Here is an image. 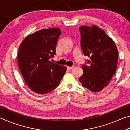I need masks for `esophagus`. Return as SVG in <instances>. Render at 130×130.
<instances>
[{
    "label": "esophagus",
    "mask_w": 130,
    "mask_h": 130,
    "mask_svg": "<svg viewBox=\"0 0 130 130\" xmlns=\"http://www.w3.org/2000/svg\"><path fill=\"white\" fill-rule=\"evenodd\" d=\"M73 67H67V69L68 70H71L72 69H73Z\"/></svg>",
    "instance_id": "obj_1"
}]
</instances>
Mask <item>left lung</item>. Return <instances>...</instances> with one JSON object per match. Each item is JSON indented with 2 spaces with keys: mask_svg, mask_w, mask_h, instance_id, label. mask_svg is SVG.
Segmentation results:
<instances>
[{
  "mask_svg": "<svg viewBox=\"0 0 130 130\" xmlns=\"http://www.w3.org/2000/svg\"><path fill=\"white\" fill-rule=\"evenodd\" d=\"M81 47L89 57L82 65L83 75L79 81L91 92H98L108 84L116 70L118 52L115 43L97 26H81Z\"/></svg>",
  "mask_w": 130,
  "mask_h": 130,
  "instance_id": "left-lung-1",
  "label": "left lung"
}]
</instances>
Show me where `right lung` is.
<instances>
[{"instance_id":"obj_1","label":"right lung","mask_w":130,"mask_h":130,"mask_svg":"<svg viewBox=\"0 0 130 130\" xmlns=\"http://www.w3.org/2000/svg\"><path fill=\"white\" fill-rule=\"evenodd\" d=\"M60 28L42 29L26 37L19 46L18 63L26 84L38 94L58 86L67 67L50 61L56 53Z\"/></svg>"}]
</instances>
